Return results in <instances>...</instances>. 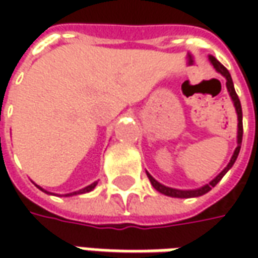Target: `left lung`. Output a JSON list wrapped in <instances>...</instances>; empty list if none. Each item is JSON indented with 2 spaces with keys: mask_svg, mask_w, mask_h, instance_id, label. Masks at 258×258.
Listing matches in <instances>:
<instances>
[{
  "mask_svg": "<svg viewBox=\"0 0 258 258\" xmlns=\"http://www.w3.org/2000/svg\"><path fill=\"white\" fill-rule=\"evenodd\" d=\"M35 186L38 188V189H41L43 192L45 194H50V195H55V194H51V192H48V191H45V189H43L40 185H37V183H34ZM97 185V182H93V183H90V185H87L86 188H83V189H80V191H76V192H70V194H66L64 197H73V195H79V194H85V192H90L92 189H94V186Z\"/></svg>",
  "mask_w": 258,
  "mask_h": 258,
  "instance_id": "1",
  "label": "left lung"
}]
</instances>
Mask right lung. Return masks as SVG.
<instances>
[{"mask_svg": "<svg viewBox=\"0 0 258 258\" xmlns=\"http://www.w3.org/2000/svg\"><path fill=\"white\" fill-rule=\"evenodd\" d=\"M210 60H211V63H213L214 69L220 73V75H223L225 77V80H227V90H228V93L231 96V99H233L234 106H235V110H237V116H238V132H237V144L238 146L235 148V151H234L233 156H231V161H230V164L227 165L225 168H224L221 172L218 173L215 178H214L213 181L210 183H207V185H204L203 188H198V189H195V191H179V189H172V188H166L164 185H161L159 182H156L154 178L148 173V176H149V179H151V182L154 185L155 188L158 189V191H161V192L166 194V195H169V197H176V198H189V197H195V195H203V194L208 192L210 189H211V186H215L217 183L220 182V179L223 178L224 175L227 173V171L231 168L235 162V159H237V156L240 154V145H241V141H243V112H241V104H240V99H238V96L235 93V89H234L233 85V80H231V76L228 73V70L224 67L218 60H215L214 57H210Z\"/></svg>", "mask_w": 258, "mask_h": 258, "instance_id": "right-lung-1", "label": "right lung"}]
</instances>
